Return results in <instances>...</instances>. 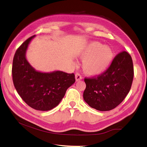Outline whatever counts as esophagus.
Returning <instances> with one entry per match:
<instances>
[{
    "label": "esophagus",
    "mask_w": 147,
    "mask_h": 147,
    "mask_svg": "<svg viewBox=\"0 0 147 147\" xmlns=\"http://www.w3.org/2000/svg\"><path fill=\"white\" fill-rule=\"evenodd\" d=\"M75 79H76V82H78V81L82 79V76H81L80 74L76 73L75 74Z\"/></svg>",
    "instance_id": "obj_1"
}]
</instances>
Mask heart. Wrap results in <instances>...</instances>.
I'll use <instances>...</instances> for the list:
<instances>
[{"mask_svg": "<svg viewBox=\"0 0 147 147\" xmlns=\"http://www.w3.org/2000/svg\"><path fill=\"white\" fill-rule=\"evenodd\" d=\"M78 56L83 60L82 69L84 73L89 76H97L110 66L114 54L110 47L98 42H92L81 50Z\"/></svg>", "mask_w": 147, "mask_h": 147, "instance_id": "b5f03b06", "label": "heart"}]
</instances>
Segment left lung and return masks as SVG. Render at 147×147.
<instances>
[{
	"mask_svg": "<svg viewBox=\"0 0 147 147\" xmlns=\"http://www.w3.org/2000/svg\"><path fill=\"white\" fill-rule=\"evenodd\" d=\"M134 76L133 61L126 51L118 54L105 73L85 78L83 98L90 107L100 111H111L125 98Z\"/></svg>",
	"mask_w": 147,
	"mask_h": 147,
	"instance_id": "1",
	"label": "left lung"
}]
</instances>
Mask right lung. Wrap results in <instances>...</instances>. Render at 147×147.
Here are the masks:
<instances>
[{"mask_svg": "<svg viewBox=\"0 0 147 147\" xmlns=\"http://www.w3.org/2000/svg\"><path fill=\"white\" fill-rule=\"evenodd\" d=\"M34 35L27 39L14 54L12 73L17 92L24 102L35 110L47 111L59 105L67 89L75 82L73 73L61 71L44 73L36 71L26 57Z\"/></svg>", "mask_w": 147, "mask_h": 147, "instance_id": "1", "label": "right lung"}]
</instances>
